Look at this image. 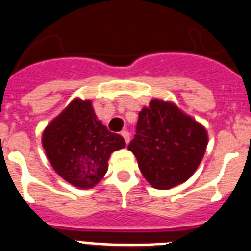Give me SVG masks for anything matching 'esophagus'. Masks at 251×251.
I'll return each instance as SVG.
<instances>
[{"instance_id": "obj_1", "label": "esophagus", "mask_w": 251, "mask_h": 251, "mask_svg": "<svg viewBox=\"0 0 251 251\" xmlns=\"http://www.w3.org/2000/svg\"><path fill=\"white\" fill-rule=\"evenodd\" d=\"M121 135H122V138L125 139L126 143L129 144V142H130V134H129V131H127V130H124V131H121Z\"/></svg>"}]
</instances>
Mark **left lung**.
I'll return each instance as SVG.
<instances>
[{
	"mask_svg": "<svg viewBox=\"0 0 251 251\" xmlns=\"http://www.w3.org/2000/svg\"><path fill=\"white\" fill-rule=\"evenodd\" d=\"M207 147V131L173 101L152 99L139 112L135 138L127 150L146 180L156 189L187 182Z\"/></svg>",
	"mask_w": 251,
	"mask_h": 251,
	"instance_id": "1",
	"label": "left lung"
}]
</instances>
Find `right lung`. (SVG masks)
Returning a JSON list of instances; mask_svg holds the SVG:
<instances>
[{
	"label": "right lung",
	"mask_w": 251,
	"mask_h": 251,
	"mask_svg": "<svg viewBox=\"0 0 251 251\" xmlns=\"http://www.w3.org/2000/svg\"><path fill=\"white\" fill-rule=\"evenodd\" d=\"M42 147L58 175L73 187L87 189L100 182L111 154L126 143L98 120L91 100L75 98L45 127Z\"/></svg>",
	"instance_id": "right-lung-1"
}]
</instances>
